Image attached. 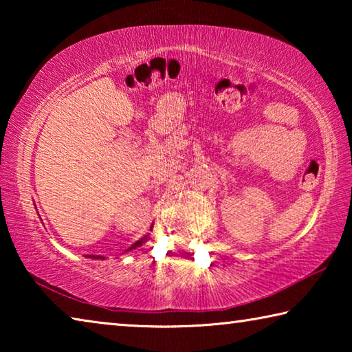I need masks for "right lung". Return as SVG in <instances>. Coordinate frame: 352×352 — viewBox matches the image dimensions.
Segmentation results:
<instances>
[{
	"label": "right lung",
	"mask_w": 352,
	"mask_h": 352,
	"mask_svg": "<svg viewBox=\"0 0 352 352\" xmlns=\"http://www.w3.org/2000/svg\"><path fill=\"white\" fill-rule=\"evenodd\" d=\"M151 230H152V228H151ZM146 241H147V236L141 237V239H140V241H136V242L133 243V245L127 250V252H130V250H135L136 247H141L142 243H146ZM88 258H94V256H88ZM100 258H102V256H98V258H94V259H100ZM102 259H104V258H102Z\"/></svg>",
	"instance_id": "right-lung-1"
}]
</instances>
